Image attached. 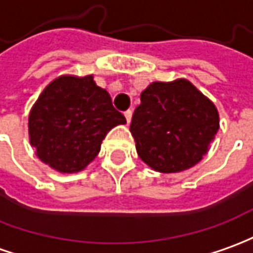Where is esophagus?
Segmentation results:
<instances>
[{
  "label": "esophagus",
  "instance_id": "obj_1",
  "mask_svg": "<svg viewBox=\"0 0 253 253\" xmlns=\"http://www.w3.org/2000/svg\"><path fill=\"white\" fill-rule=\"evenodd\" d=\"M131 116H133V112H131L130 109H128V111H126V112H125V118H126L127 123H130V122H131Z\"/></svg>",
  "mask_w": 253,
  "mask_h": 253
}]
</instances>
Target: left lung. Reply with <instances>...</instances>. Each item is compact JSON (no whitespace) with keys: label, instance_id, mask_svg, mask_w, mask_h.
I'll use <instances>...</instances> for the list:
<instances>
[{"label":"left lung","instance_id":"8db88e82","mask_svg":"<svg viewBox=\"0 0 253 253\" xmlns=\"http://www.w3.org/2000/svg\"><path fill=\"white\" fill-rule=\"evenodd\" d=\"M140 98L130 131L141 161L161 173L201 162L220 126L216 105L187 79L152 82Z\"/></svg>","mask_w":253,"mask_h":253}]
</instances>
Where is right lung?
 Returning a JSON list of instances; mask_svg holds the SVG:
<instances>
[{
	"label": "right lung",
	"instance_id": "add662e5",
	"mask_svg": "<svg viewBox=\"0 0 253 253\" xmlns=\"http://www.w3.org/2000/svg\"><path fill=\"white\" fill-rule=\"evenodd\" d=\"M126 118L92 75H62L45 85L29 113V140L41 162L59 173L84 170L102 140Z\"/></svg>",
	"mask_w": 253,
	"mask_h": 253
}]
</instances>
